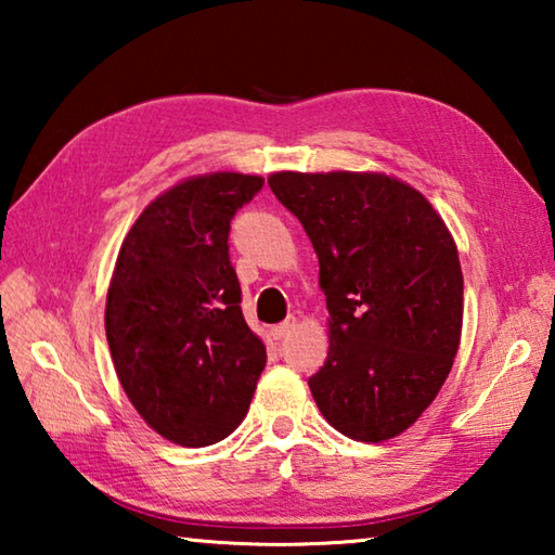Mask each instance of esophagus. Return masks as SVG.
I'll return each mask as SVG.
<instances>
[{
  "label": "esophagus",
  "instance_id": "obj_1",
  "mask_svg": "<svg viewBox=\"0 0 555 555\" xmlns=\"http://www.w3.org/2000/svg\"><path fill=\"white\" fill-rule=\"evenodd\" d=\"M294 327H296V318H288V321L271 327V337H274V340H284V337L294 333Z\"/></svg>",
  "mask_w": 555,
  "mask_h": 555
}]
</instances>
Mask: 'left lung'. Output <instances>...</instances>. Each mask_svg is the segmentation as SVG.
<instances>
[{
  "label": "left lung",
  "instance_id": "8db88e82",
  "mask_svg": "<svg viewBox=\"0 0 555 555\" xmlns=\"http://www.w3.org/2000/svg\"><path fill=\"white\" fill-rule=\"evenodd\" d=\"M321 264L327 360L308 379L343 436L384 443L421 418L453 367L463 333V269L424 193L377 171L269 176Z\"/></svg>",
  "mask_w": 555,
  "mask_h": 555
}]
</instances>
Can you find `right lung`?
I'll return each mask as SVG.
<instances>
[{
    "label": "right lung",
    "instance_id": "1",
    "mask_svg": "<svg viewBox=\"0 0 555 555\" xmlns=\"http://www.w3.org/2000/svg\"><path fill=\"white\" fill-rule=\"evenodd\" d=\"M261 176L178 181L131 224L112 271L105 331L131 406L183 448L228 438L247 416L267 347L249 331L230 264V220Z\"/></svg>",
    "mask_w": 555,
    "mask_h": 555
}]
</instances>
